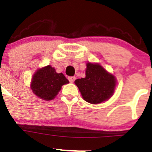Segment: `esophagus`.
Here are the masks:
<instances>
[{"label":"esophagus","instance_id":"1","mask_svg":"<svg viewBox=\"0 0 152 152\" xmlns=\"http://www.w3.org/2000/svg\"><path fill=\"white\" fill-rule=\"evenodd\" d=\"M75 79H76V77H75V76H69L68 77V80L70 81V82H71V83H73V82H74Z\"/></svg>","mask_w":152,"mask_h":152}]
</instances>
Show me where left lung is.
<instances>
[{"label":"left lung","instance_id":"8db88e82","mask_svg":"<svg viewBox=\"0 0 152 152\" xmlns=\"http://www.w3.org/2000/svg\"><path fill=\"white\" fill-rule=\"evenodd\" d=\"M85 77L78 79L75 84L82 98L91 104H99L106 101L113 94L117 80L100 64L88 62Z\"/></svg>","mask_w":152,"mask_h":152}]
</instances>
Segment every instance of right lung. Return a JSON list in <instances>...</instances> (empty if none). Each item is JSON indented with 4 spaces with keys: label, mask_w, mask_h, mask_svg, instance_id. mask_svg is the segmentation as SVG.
Listing matches in <instances>:
<instances>
[{
    "label": "right lung",
    "mask_w": 152,
    "mask_h": 152,
    "mask_svg": "<svg viewBox=\"0 0 152 152\" xmlns=\"http://www.w3.org/2000/svg\"><path fill=\"white\" fill-rule=\"evenodd\" d=\"M68 83L69 81L63 73H56L55 68L48 65L36 70L30 87L37 96L50 101L56 96L62 85Z\"/></svg>",
    "instance_id": "right-lung-1"
}]
</instances>
